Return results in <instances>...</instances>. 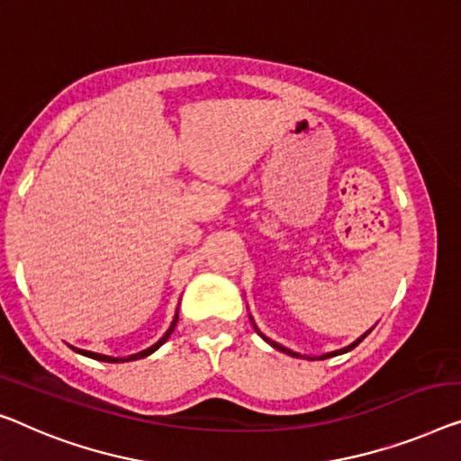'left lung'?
Returning a JSON list of instances; mask_svg holds the SVG:
<instances>
[{
    "instance_id": "8db88e82",
    "label": "left lung",
    "mask_w": 461,
    "mask_h": 461,
    "mask_svg": "<svg viewBox=\"0 0 461 461\" xmlns=\"http://www.w3.org/2000/svg\"><path fill=\"white\" fill-rule=\"evenodd\" d=\"M250 321H252V317H250ZM252 325H254V321H252ZM254 329H257V325H254ZM257 333L260 335V338H263L267 343H269V346H273L275 349H279V352H284V354H290V356H294V358H300V356L302 354H298V352H292V349H287V348H284V346H281V343H277V341H273V339H269V338H265V335L263 333H260L258 331V329H257ZM370 331H366V333H364L362 335V338H358V339H356L354 343H349V346L348 348H343V349H335V352H329V354H322V356H319V360H325V358H331V356H339V354H346V352H349V349H354L356 346H358V343L364 339V338H366V335H368ZM308 360H314V358H308Z\"/></svg>"
}]
</instances>
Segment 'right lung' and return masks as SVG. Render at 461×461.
Listing matches in <instances>:
<instances>
[{
	"label": "right lung",
	"mask_w": 461,
	"mask_h": 461,
	"mask_svg": "<svg viewBox=\"0 0 461 461\" xmlns=\"http://www.w3.org/2000/svg\"><path fill=\"white\" fill-rule=\"evenodd\" d=\"M176 322H177V314L174 317V321H171V325H169V329L167 331H165V335L163 338L157 341V343H153V346L150 348H147V349H142V352H139V354H132V356H128V358H113V356H105V354H97V352H88V349H80V348H74V346H70L74 352H78V354H82V356H86V358H93V360H101V362H130V360H140V358H147L149 354H153L155 349H159L165 341L169 339V335L174 333V329H176Z\"/></svg>",
	"instance_id": "1"
}]
</instances>
